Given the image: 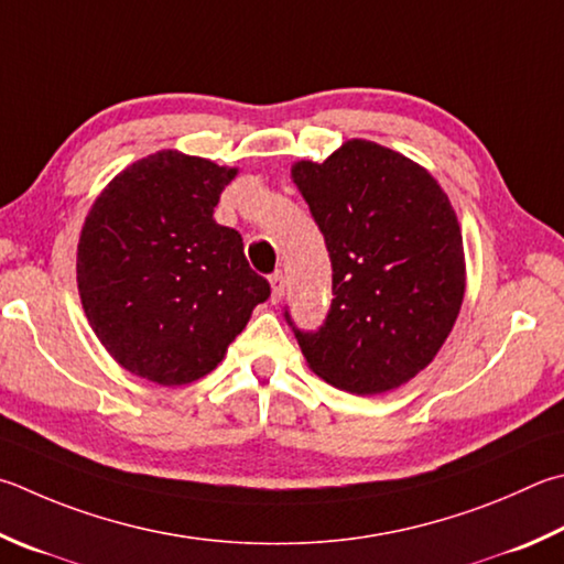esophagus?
I'll return each instance as SVG.
<instances>
[{
  "mask_svg": "<svg viewBox=\"0 0 564 564\" xmlns=\"http://www.w3.org/2000/svg\"><path fill=\"white\" fill-rule=\"evenodd\" d=\"M283 291H285V275L283 271H275L271 275V301L279 303L283 299Z\"/></svg>",
  "mask_w": 564,
  "mask_h": 564,
  "instance_id": "esophagus-1",
  "label": "esophagus"
}]
</instances>
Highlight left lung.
Wrapping results in <instances>:
<instances>
[{
	"label": "left lung",
	"mask_w": 564,
	"mask_h": 564,
	"mask_svg": "<svg viewBox=\"0 0 564 564\" xmlns=\"http://www.w3.org/2000/svg\"><path fill=\"white\" fill-rule=\"evenodd\" d=\"M333 263L325 323L293 327L327 384L382 394L412 380L452 333L466 291L464 239L438 182L399 152L347 140L325 162H295Z\"/></svg>",
	"instance_id": "obj_1"
}]
</instances>
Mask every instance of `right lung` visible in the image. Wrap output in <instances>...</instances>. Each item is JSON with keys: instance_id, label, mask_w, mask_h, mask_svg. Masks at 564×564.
Masks as SVG:
<instances>
[{"instance_id": "obj_1", "label": "right lung", "mask_w": 564, "mask_h": 564, "mask_svg": "<svg viewBox=\"0 0 564 564\" xmlns=\"http://www.w3.org/2000/svg\"><path fill=\"white\" fill-rule=\"evenodd\" d=\"M237 177L162 150L132 162L90 207L76 279L90 327L128 372L162 387L199 380L271 295L237 229L214 221Z\"/></svg>"}]
</instances>
